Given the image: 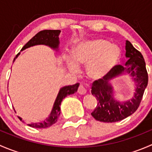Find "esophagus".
<instances>
[{
	"instance_id": "obj_1",
	"label": "esophagus",
	"mask_w": 152,
	"mask_h": 152,
	"mask_svg": "<svg viewBox=\"0 0 152 152\" xmlns=\"http://www.w3.org/2000/svg\"><path fill=\"white\" fill-rule=\"evenodd\" d=\"M78 93H79L80 95H85L87 93V90L85 87H84L82 85H79V88H78Z\"/></svg>"
}]
</instances>
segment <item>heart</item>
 <instances>
[{
	"label": "heart",
	"instance_id": "obj_1",
	"mask_svg": "<svg viewBox=\"0 0 152 152\" xmlns=\"http://www.w3.org/2000/svg\"><path fill=\"white\" fill-rule=\"evenodd\" d=\"M121 50L115 44L104 38H96L79 43L74 48L73 58H67V65L72 71L86 66L87 76L101 79L110 74L120 60Z\"/></svg>",
	"mask_w": 152,
	"mask_h": 152
}]
</instances>
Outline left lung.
Returning a JSON list of instances; mask_svg holds the SVG:
<instances>
[{
  "instance_id": "obj_1",
  "label": "left lung",
  "mask_w": 152,
  "mask_h": 152,
  "mask_svg": "<svg viewBox=\"0 0 152 152\" xmlns=\"http://www.w3.org/2000/svg\"><path fill=\"white\" fill-rule=\"evenodd\" d=\"M125 49V56L129 59L125 65H116L110 74L93 83L91 93L96 97L98 104L91 115L96 121L113 123L123 120L132 115L141 102L148 85L145 62L141 53L129 41H126ZM128 74L136 85L134 94L129 100L121 102L114 97V89L110 81Z\"/></svg>"
}]
</instances>
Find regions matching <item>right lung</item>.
<instances>
[{"label":"right lung","mask_w":152,"mask_h":152,"mask_svg":"<svg viewBox=\"0 0 152 152\" xmlns=\"http://www.w3.org/2000/svg\"><path fill=\"white\" fill-rule=\"evenodd\" d=\"M60 30H43L41 31L38 32L34 37L31 38L30 40L21 49V51L25 49L34 46V45H44L46 46L50 47V48L56 50V51L59 50V35L60 34ZM20 54V52L17 54L16 57L14 59V62L15 59L18 57V56ZM79 84L76 83L73 85H69L65 86V87H61L59 90V93H58L57 96L56 98L54 104L53 105V108H52L51 112H50V115L48 117L46 118L42 121H39L38 123H31L28 124V125L29 126L33 127V128H37V129H45L48 127L50 126L53 124H54L57 121L58 117L60 115V105L62 103V100L65 99V97L69 95L73 94L76 93L78 90ZM15 110V109H14ZM18 118L22 122L25 123L24 121L20 117L18 116Z\"/></svg>","instance_id":"1"}]
</instances>
